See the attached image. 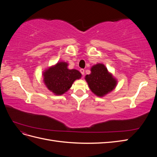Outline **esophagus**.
I'll use <instances>...</instances> for the list:
<instances>
[{"mask_svg": "<svg viewBox=\"0 0 157 157\" xmlns=\"http://www.w3.org/2000/svg\"><path fill=\"white\" fill-rule=\"evenodd\" d=\"M80 73H81V74H82V75H84V69H81L80 70Z\"/></svg>", "mask_w": 157, "mask_h": 157, "instance_id": "1", "label": "esophagus"}]
</instances>
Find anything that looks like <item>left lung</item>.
Instances as JSON below:
<instances>
[{
	"label": "left lung",
	"mask_w": 157,
	"mask_h": 157,
	"mask_svg": "<svg viewBox=\"0 0 157 157\" xmlns=\"http://www.w3.org/2000/svg\"><path fill=\"white\" fill-rule=\"evenodd\" d=\"M85 79L91 91L99 97L104 96L117 86V80L101 63H98L92 67L91 73L87 75Z\"/></svg>",
	"instance_id": "1"
}]
</instances>
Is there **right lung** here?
<instances>
[{
    "label": "right lung",
    "mask_w": 157,
    "mask_h": 157,
    "mask_svg": "<svg viewBox=\"0 0 157 157\" xmlns=\"http://www.w3.org/2000/svg\"><path fill=\"white\" fill-rule=\"evenodd\" d=\"M66 62H59L43 73L46 87L56 95H62L69 90L75 80L81 78V73L76 69H69Z\"/></svg>",
    "instance_id": "obj_1"
}]
</instances>
